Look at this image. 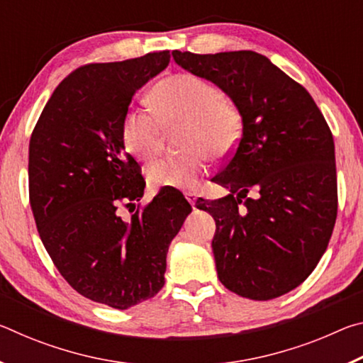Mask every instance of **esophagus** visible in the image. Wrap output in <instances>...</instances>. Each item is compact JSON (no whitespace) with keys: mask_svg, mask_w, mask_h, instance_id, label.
<instances>
[{"mask_svg":"<svg viewBox=\"0 0 363 363\" xmlns=\"http://www.w3.org/2000/svg\"><path fill=\"white\" fill-rule=\"evenodd\" d=\"M186 199H187L190 205L195 206V201H196V194L195 192H186Z\"/></svg>","mask_w":363,"mask_h":363,"instance_id":"1","label":"esophagus"}]
</instances>
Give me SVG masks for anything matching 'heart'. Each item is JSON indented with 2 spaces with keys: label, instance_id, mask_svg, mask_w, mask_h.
<instances>
[{
  "label": "heart",
  "instance_id": "1",
  "mask_svg": "<svg viewBox=\"0 0 363 363\" xmlns=\"http://www.w3.org/2000/svg\"><path fill=\"white\" fill-rule=\"evenodd\" d=\"M152 113L128 110L121 120V140L138 160H150L163 144V130L184 125L179 144L186 152L164 157L147 168L153 187L190 189L208 173V155H230L240 139L242 116L216 86L192 73H179L153 86Z\"/></svg>",
  "mask_w": 363,
  "mask_h": 363
}]
</instances>
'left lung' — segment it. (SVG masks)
I'll return each instance as SVG.
<instances>
[{
  "label": "left lung",
  "instance_id": "8db88e82",
  "mask_svg": "<svg viewBox=\"0 0 363 363\" xmlns=\"http://www.w3.org/2000/svg\"><path fill=\"white\" fill-rule=\"evenodd\" d=\"M174 62L230 97L242 136L214 182L223 199L199 200L216 220L211 248L225 288L255 301L294 290L309 277L333 232L335 143L311 94L253 51H173ZM250 189L257 196L248 199Z\"/></svg>",
  "mask_w": 363,
  "mask_h": 363
}]
</instances>
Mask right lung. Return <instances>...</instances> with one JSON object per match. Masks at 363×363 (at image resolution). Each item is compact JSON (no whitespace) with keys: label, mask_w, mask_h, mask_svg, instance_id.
I'll return each mask as SVG.
<instances>
[{"label":"right lung","mask_w":363,"mask_h":363,"mask_svg":"<svg viewBox=\"0 0 363 363\" xmlns=\"http://www.w3.org/2000/svg\"><path fill=\"white\" fill-rule=\"evenodd\" d=\"M168 64L162 51L82 67L57 86L30 139V205L48 255L73 290L120 311L162 290L169 243L192 211L179 190L162 189L130 220L118 214L145 187L125 152L123 115Z\"/></svg>","instance_id":"1"}]
</instances>
